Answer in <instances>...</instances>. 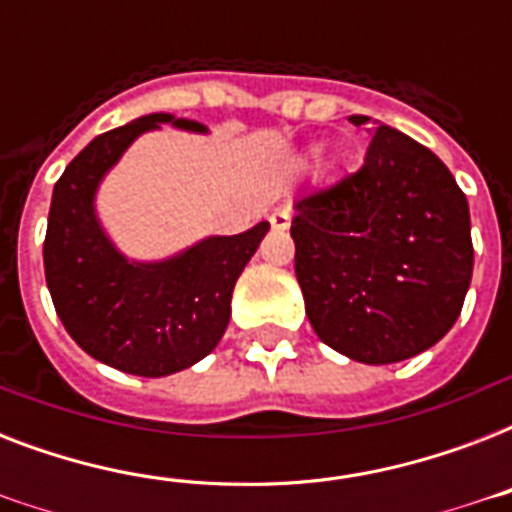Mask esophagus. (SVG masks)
Wrapping results in <instances>:
<instances>
[{
	"label": "esophagus",
	"instance_id": "obj_1",
	"mask_svg": "<svg viewBox=\"0 0 512 512\" xmlns=\"http://www.w3.org/2000/svg\"><path fill=\"white\" fill-rule=\"evenodd\" d=\"M268 223H271L273 231H287L289 225H292V215H289V207L273 209L271 217H268Z\"/></svg>",
	"mask_w": 512,
	"mask_h": 512
}]
</instances>
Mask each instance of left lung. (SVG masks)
Instances as JSON below:
<instances>
[{"label": "left lung", "mask_w": 512, "mask_h": 512, "mask_svg": "<svg viewBox=\"0 0 512 512\" xmlns=\"http://www.w3.org/2000/svg\"><path fill=\"white\" fill-rule=\"evenodd\" d=\"M361 127L369 116H350ZM364 167L295 204V273L321 342L361 364L433 348L460 316L473 241L465 193L433 151L374 122Z\"/></svg>", "instance_id": "1"}]
</instances>
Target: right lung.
I'll return each instance as SVG.
<instances>
[{
    "mask_svg": "<svg viewBox=\"0 0 512 512\" xmlns=\"http://www.w3.org/2000/svg\"><path fill=\"white\" fill-rule=\"evenodd\" d=\"M172 124L209 132L175 114H146L103 132L68 164L52 191L44 279L63 327L84 353L138 377L183 372L217 348L231 321V295L271 225L207 236L164 260H130L100 223L103 177L143 135Z\"/></svg>",
    "mask_w": 512,
    "mask_h": 512,
    "instance_id": "right-lung-1",
    "label": "right lung"
}]
</instances>
